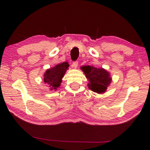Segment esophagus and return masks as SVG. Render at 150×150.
<instances>
[{
	"label": "esophagus",
	"instance_id": "obj_1",
	"mask_svg": "<svg viewBox=\"0 0 150 150\" xmlns=\"http://www.w3.org/2000/svg\"><path fill=\"white\" fill-rule=\"evenodd\" d=\"M72 67L73 68H77V66H78V62H73V64H72Z\"/></svg>",
	"mask_w": 150,
	"mask_h": 150
}]
</instances>
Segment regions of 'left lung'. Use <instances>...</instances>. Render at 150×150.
I'll list each match as a JSON object with an SVG mask.
<instances>
[{
	"mask_svg": "<svg viewBox=\"0 0 150 150\" xmlns=\"http://www.w3.org/2000/svg\"><path fill=\"white\" fill-rule=\"evenodd\" d=\"M81 69L88 80V88L98 94L104 93L112 81L110 73L103 68H97L93 66H82Z\"/></svg>",
	"mask_w": 150,
	"mask_h": 150,
	"instance_id": "1",
	"label": "left lung"
}]
</instances>
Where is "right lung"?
I'll list each match as a JSON object with an SVG mask.
<instances>
[{
	"mask_svg": "<svg viewBox=\"0 0 150 150\" xmlns=\"http://www.w3.org/2000/svg\"><path fill=\"white\" fill-rule=\"evenodd\" d=\"M69 66L68 62L58 64L55 66L47 69L43 75V80L48 86L50 90H57L60 86L64 75Z\"/></svg>",
	"mask_w": 150,
	"mask_h": 150,
	"instance_id": "add662e5",
	"label": "right lung"
}]
</instances>
